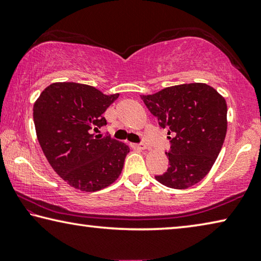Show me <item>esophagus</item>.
I'll list each match as a JSON object with an SVG mask.
<instances>
[{
	"mask_svg": "<svg viewBox=\"0 0 261 261\" xmlns=\"http://www.w3.org/2000/svg\"><path fill=\"white\" fill-rule=\"evenodd\" d=\"M134 149H137V150H145L146 149V145L144 143L141 144H132L131 145Z\"/></svg>",
	"mask_w": 261,
	"mask_h": 261,
	"instance_id": "34e87169",
	"label": "esophagus"
}]
</instances>
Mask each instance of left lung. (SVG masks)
Listing matches in <instances>:
<instances>
[{"mask_svg": "<svg viewBox=\"0 0 261 261\" xmlns=\"http://www.w3.org/2000/svg\"><path fill=\"white\" fill-rule=\"evenodd\" d=\"M151 114L168 129L169 169L154 178L171 189L196 185L210 172L225 141L227 106L223 96L205 83L173 85L141 96Z\"/></svg>", "mask_w": 261, "mask_h": 261, "instance_id": "left-lung-1", "label": "left lung"}]
</instances>
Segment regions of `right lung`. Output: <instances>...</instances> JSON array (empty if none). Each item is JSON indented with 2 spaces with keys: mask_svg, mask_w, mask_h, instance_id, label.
<instances>
[{
  "mask_svg": "<svg viewBox=\"0 0 261 261\" xmlns=\"http://www.w3.org/2000/svg\"><path fill=\"white\" fill-rule=\"evenodd\" d=\"M119 93L104 95L91 85L57 82L34 104L38 143L49 164L70 186L84 192L117 180L129 146L93 132L107 125L103 114Z\"/></svg>",
  "mask_w": 261,
  "mask_h": 261,
  "instance_id": "add662e5",
  "label": "right lung"
}]
</instances>
